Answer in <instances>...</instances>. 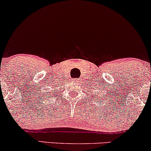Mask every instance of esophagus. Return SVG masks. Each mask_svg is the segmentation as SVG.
Here are the masks:
<instances>
[{"label":"esophagus","instance_id":"obj_1","mask_svg":"<svg viewBox=\"0 0 151 151\" xmlns=\"http://www.w3.org/2000/svg\"><path fill=\"white\" fill-rule=\"evenodd\" d=\"M78 80H79V79H78Z\"/></svg>","mask_w":151,"mask_h":151}]
</instances>
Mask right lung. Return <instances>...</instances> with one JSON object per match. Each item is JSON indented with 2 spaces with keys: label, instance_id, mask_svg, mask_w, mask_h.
Returning a JSON list of instances; mask_svg holds the SVG:
<instances>
[{
  "label": "right lung",
  "instance_id": "add662e5",
  "mask_svg": "<svg viewBox=\"0 0 151 151\" xmlns=\"http://www.w3.org/2000/svg\"><path fill=\"white\" fill-rule=\"evenodd\" d=\"M56 87V86H55ZM56 89V88H55ZM55 89H54V91H52V90L49 93H47V92H45V91H44V93H43V96H44V99H49L50 98V99H51V96L52 98L53 97V95L55 94ZM50 101V100H49Z\"/></svg>",
  "mask_w": 151,
  "mask_h": 151
}]
</instances>
